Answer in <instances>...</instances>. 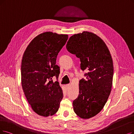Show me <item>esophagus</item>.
Masks as SVG:
<instances>
[{"instance_id":"34e87169","label":"esophagus","mask_w":134,"mask_h":134,"mask_svg":"<svg viewBox=\"0 0 134 134\" xmlns=\"http://www.w3.org/2000/svg\"><path fill=\"white\" fill-rule=\"evenodd\" d=\"M66 86V88H69V87H70V83H69V84H67V85H66V86Z\"/></svg>"}]
</instances>
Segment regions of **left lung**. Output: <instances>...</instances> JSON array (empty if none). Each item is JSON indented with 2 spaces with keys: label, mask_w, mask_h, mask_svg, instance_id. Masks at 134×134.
Segmentation results:
<instances>
[{
  "label": "left lung",
  "mask_w": 134,
  "mask_h": 134,
  "mask_svg": "<svg viewBox=\"0 0 134 134\" xmlns=\"http://www.w3.org/2000/svg\"><path fill=\"white\" fill-rule=\"evenodd\" d=\"M66 48L81 62L82 70L87 69L86 79L79 81V94L73 101L75 113L82 119L98 114L110 95L113 76V63L110 52L99 36L88 31L69 38Z\"/></svg>",
  "instance_id": "obj_1"
}]
</instances>
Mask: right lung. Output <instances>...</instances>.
<instances>
[{
    "label": "right lung",
    "instance_id": "add662e5",
    "mask_svg": "<svg viewBox=\"0 0 134 134\" xmlns=\"http://www.w3.org/2000/svg\"><path fill=\"white\" fill-rule=\"evenodd\" d=\"M68 35L46 32L31 41L21 62V84L32 110L47 117L55 114L63 99V90L58 81L60 68L56 65L58 53L65 44Z\"/></svg>",
    "mask_w": 134,
    "mask_h": 134
}]
</instances>
